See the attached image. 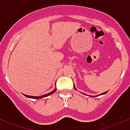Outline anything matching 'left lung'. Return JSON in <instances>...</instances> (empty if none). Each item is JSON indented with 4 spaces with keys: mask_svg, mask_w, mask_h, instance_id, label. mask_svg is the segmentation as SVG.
Instances as JSON below:
<instances>
[{
    "mask_svg": "<svg viewBox=\"0 0 130 130\" xmlns=\"http://www.w3.org/2000/svg\"><path fill=\"white\" fill-rule=\"evenodd\" d=\"M74 88H75V89H76V88H75V85H74ZM107 92H103V93L101 94V95H102V94H106V93H107ZM101 94H100V95H101ZM95 96H98V95H95Z\"/></svg>",
    "mask_w": 130,
    "mask_h": 130,
    "instance_id": "8db88e82",
    "label": "left lung"
}]
</instances>
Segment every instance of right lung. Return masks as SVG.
I'll use <instances>...</instances> for the list:
<instances>
[{
    "label": "right lung",
    "mask_w": 130,
    "mask_h": 130,
    "mask_svg": "<svg viewBox=\"0 0 130 130\" xmlns=\"http://www.w3.org/2000/svg\"><path fill=\"white\" fill-rule=\"evenodd\" d=\"M55 91H56V89H55L53 91H52L51 92H50V93H48V94H46L45 95H41V96H38V97H36V96H32V95H26V94H24L25 96L26 97V98H32V99H41V98H45V97H47L48 96V95L52 94H53L54 92H55Z\"/></svg>",
    "instance_id": "right-lung-1"
}]
</instances>
